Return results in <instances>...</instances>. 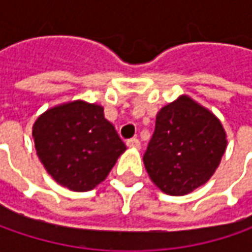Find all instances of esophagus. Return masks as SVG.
I'll use <instances>...</instances> for the list:
<instances>
[{
    "mask_svg": "<svg viewBox=\"0 0 252 252\" xmlns=\"http://www.w3.org/2000/svg\"><path fill=\"white\" fill-rule=\"evenodd\" d=\"M126 144H127V147H130V149H140L141 143L139 139H130V140L126 141Z\"/></svg>",
    "mask_w": 252,
    "mask_h": 252,
    "instance_id": "1",
    "label": "esophagus"
}]
</instances>
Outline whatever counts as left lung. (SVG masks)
Returning a JSON list of instances; mask_svg holds the SVG:
<instances>
[{"label":"left lung","mask_w":252,"mask_h":252,"mask_svg":"<svg viewBox=\"0 0 252 252\" xmlns=\"http://www.w3.org/2000/svg\"><path fill=\"white\" fill-rule=\"evenodd\" d=\"M226 144V131L218 118L188 96H181L157 113L143 161L162 192L187 195L213 175Z\"/></svg>","instance_id":"1"}]
</instances>
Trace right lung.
Here are the masks:
<instances>
[{
	"label": "right lung",
	"mask_w": 252,
	"mask_h": 252,
	"mask_svg": "<svg viewBox=\"0 0 252 252\" xmlns=\"http://www.w3.org/2000/svg\"><path fill=\"white\" fill-rule=\"evenodd\" d=\"M37 156L60 185L85 192L108 177L126 150L103 108L75 101L52 108L33 125Z\"/></svg>",
	"instance_id": "right-lung-1"
}]
</instances>
